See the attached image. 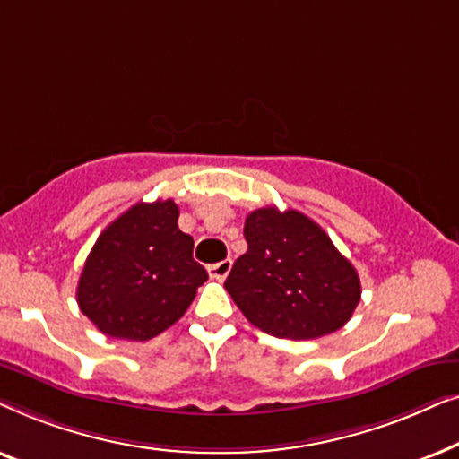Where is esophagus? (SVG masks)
Here are the masks:
<instances>
[{
  "label": "esophagus",
  "instance_id": "1",
  "mask_svg": "<svg viewBox=\"0 0 459 459\" xmlns=\"http://www.w3.org/2000/svg\"><path fill=\"white\" fill-rule=\"evenodd\" d=\"M230 272H231V259H225V261H219V263H212V265H209V275L215 280H225Z\"/></svg>",
  "mask_w": 459,
  "mask_h": 459
}]
</instances>
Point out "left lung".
Instances as JSON below:
<instances>
[{"label":"left lung","instance_id":"obj_1","mask_svg":"<svg viewBox=\"0 0 459 459\" xmlns=\"http://www.w3.org/2000/svg\"><path fill=\"white\" fill-rule=\"evenodd\" d=\"M248 250L225 290L244 317L275 338L311 341L341 330L361 299V281L330 236L299 211L263 206L247 217Z\"/></svg>","mask_w":459,"mask_h":459}]
</instances>
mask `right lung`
I'll use <instances>...</instances> for the list:
<instances>
[{
	"label": "right lung",
	"mask_w": 459,
	"mask_h": 459,
	"mask_svg": "<svg viewBox=\"0 0 459 459\" xmlns=\"http://www.w3.org/2000/svg\"><path fill=\"white\" fill-rule=\"evenodd\" d=\"M169 200L137 203L93 244L77 286L83 316L110 338L150 341L178 322L209 280Z\"/></svg>",
	"instance_id": "add662e5"
}]
</instances>
